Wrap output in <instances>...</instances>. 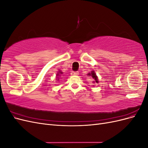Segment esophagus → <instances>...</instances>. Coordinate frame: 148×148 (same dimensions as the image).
Returning a JSON list of instances; mask_svg holds the SVG:
<instances>
[{
  "label": "esophagus",
  "mask_w": 148,
  "mask_h": 148,
  "mask_svg": "<svg viewBox=\"0 0 148 148\" xmlns=\"http://www.w3.org/2000/svg\"><path fill=\"white\" fill-rule=\"evenodd\" d=\"M79 74V73L78 71H71V75H78Z\"/></svg>",
  "instance_id": "obj_1"
}]
</instances>
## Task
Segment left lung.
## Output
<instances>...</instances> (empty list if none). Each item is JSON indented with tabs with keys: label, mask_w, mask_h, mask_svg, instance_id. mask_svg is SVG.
Wrapping results in <instances>:
<instances>
[{
	"label": "left lung",
	"mask_w": 148,
	"mask_h": 148,
	"mask_svg": "<svg viewBox=\"0 0 148 148\" xmlns=\"http://www.w3.org/2000/svg\"><path fill=\"white\" fill-rule=\"evenodd\" d=\"M87 75L91 76V77L94 79V81L92 82V83H99V81H98V78L97 77L96 73L95 72V71H91V72L89 73ZM93 86H95V85H93Z\"/></svg>",
	"instance_id": "left-lung-1"
}]
</instances>
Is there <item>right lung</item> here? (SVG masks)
Segmentation results:
<instances>
[{
    "mask_svg": "<svg viewBox=\"0 0 148 148\" xmlns=\"http://www.w3.org/2000/svg\"><path fill=\"white\" fill-rule=\"evenodd\" d=\"M62 74H63V72H62L61 71H59V72L57 73V76H60ZM59 80V79H58Z\"/></svg>",
    "mask_w": 148,
    "mask_h": 148,
    "instance_id": "add662e5",
    "label": "right lung"
}]
</instances>
